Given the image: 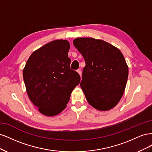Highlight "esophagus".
Listing matches in <instances>:
<instances>
[{"instance_id":"1","label":"esophagus","mask_w":152,"mask_h":152,"mask_svg":"<svg viewBox=\"0 0 152 152\" xmlns=\"http://www.w3.org/2000/svg\"><path fill=\"white\" fill-rule=\"evenodd\" d=\"M77 72V73H79V75L80 76H81V75H82V72H81V71H80V70H78Z\"/></svg>"}]
</instances>
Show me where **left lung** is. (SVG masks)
I'll return each mask as SVG.
<instances>
[{
	"instance_id": "1",
	"label": "left lung",
	"mask_w": 152,
	"mask_h": 152,
	"mask_svg": "<svg viewBox=\"0 0 152 152\" xmlns=\"http://www.w3.org/2000/svg\"><path fill=\"white\" fill-rule=\"evenodd\" d=\"M73 44L86 61L80 87L94 108L107 111L121 100L126 89L129 69L122 53L103 40L79 37Z\"/></svg>"
}]
</instances>
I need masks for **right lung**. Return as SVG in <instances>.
Segmentation results:
<instances>
[{"instance_id":"add662e5","label":"right lung","mask_w":152,"mask_h":152,"mask_svg":"<svg viewBox=\"0 0 152 152\" xmlns=\"http://www.w3.org/2000/svg\"><path fill=\"white\" fill-rule=\"evenodd\" d=\"M70 43L55 40L37 49L27 60L23 72L28 97L39 111L55 116L66 107L80 77L70 69L68 57Z\"/></svg>"}]
</instances>
